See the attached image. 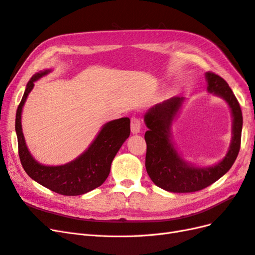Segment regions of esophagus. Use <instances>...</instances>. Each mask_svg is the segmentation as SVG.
<instances>
[{
	"instance_id": "34e87169",
	"label": "esophagus",
	"mask_w": 255,
	"mask_h": 255,
	"mask_svg": "<svg viewBox=\"0 0 255 255\" xmlns=\"http://www.w3.org/2000/svg\"><path fill=\"white\" fill-rule=\"evenodd\" d=\"M141 128V121L138 117H132L130 118V130H132L133 134H137L140 132Z\"/></svg>"
}]
</instances>
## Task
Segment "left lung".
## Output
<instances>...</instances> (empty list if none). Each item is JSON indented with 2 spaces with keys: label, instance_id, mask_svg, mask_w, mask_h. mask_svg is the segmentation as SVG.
Here are the masks:
<instances>
[{
  "label": "left lung",
  "instance_id": "8db88e82",
  "mask_svg": "<svg viewBox=\"0 0 255 255\" xmlns=\"http://www.w3.org/2000/svg\"><path fill=\"white\" fill-rule=\"evenodd\" d=\"M207 90L223 98L233 114V137L230 150L219 164L208 168L187 165L176 153L170 141L171 121L179 111L183 98H172L158 104L145 114L144 121L149 130L144 134L146 142L145 169L156 186L171 192H195L210 186L226 174L241 149L243 114L235 95L228 83L214 72L205 73Z\"/></svg>",
  "mask_w": 255,
  "mask_h": 255
}]
</instances>
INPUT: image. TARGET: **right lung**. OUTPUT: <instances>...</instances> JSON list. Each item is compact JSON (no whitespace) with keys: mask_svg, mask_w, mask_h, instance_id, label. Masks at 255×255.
I'll list each match as a JSON object with an SVG mask.
<instances>
[{"mask_svg":"<svg viewBox=\"0 0 255 255\" xmlns=\"http://www.w3.org/2000/svg\"><path fill=\"white\" fill-rule=\"evenodd\" d=\"M48 72L50 71L38 72L29 80L17 109L16 133L20 161L25 172L34 181L54 192L64 196L86 194L101 186L109 176L114 157L129 136V119L120 118L106 123L88 150L71 163L56 167L37 163L26 148L21 127V112L28 94L34 87V82Z\"/></svg>","mask_w":255,"mask_h":255,"instance_id":"1","label":"right lung"}]
</instances>
